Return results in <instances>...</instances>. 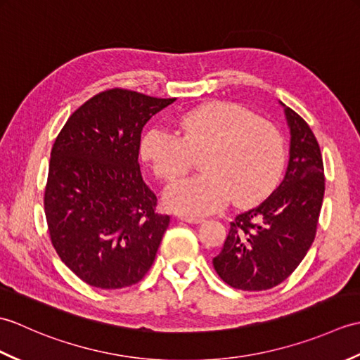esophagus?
I'll return each instance as SVG.
<instances>
[{
    "label": "esophagus",
    "mask_w": 360,
    "mask_h": 360,
    "mask_svg": "<svg viewBox=\"0 0 360 360\" xmlns=\"http://www.w3.org/2000/svg\"><path fill=\"white\" fill-rule=\"evenodd\" d=\"M181 219L182 221H186V223H190V224H200V223H202V221H204V218L202 217H192V215H190V217H181Z\"/></svg>",
    "instance_id": "1"
}]
</instances>
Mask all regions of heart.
<instances>
[{
  "label": "heart",
  "instance_id": "1",
  "mask_svg": "<svg viewBox=\"0 0 360 360\" xmlns=\"http://www.w3.org/2000/svg\"><path fill=\"white\" fill-rule=\"evenodd\" d=\"M178 134L151 127L141 141V156L159 179L184 176L201 156V174L167 188L165 204L182 215H205L264 200L285 167V141L278 128L241 105L209 102L176 119Z\"/></svg>",
  "mask_w": 360,
  "mask_h": 360
}]
</instances>
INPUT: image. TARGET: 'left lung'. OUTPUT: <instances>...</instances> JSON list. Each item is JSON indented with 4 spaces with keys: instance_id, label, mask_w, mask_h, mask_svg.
Returning <instances> with one entry per match:
<instances>
[{
    "instance_id": "left-lung-1",
    "label": "left lung",
    "mask_w": 360,
    "mask_h": 360,
    "mask_svg": "<svg viewBox=\"0 0 360 360\" xmlns=\"http://www.w3.org/2000/svg\"><path fill=\"white\" fill-rule=\"evenodd\" d=\"M283 106L290 131L285 179L262 204L232 221L223 249L213 258L221 280L235 289L280 285L316 238L325 193L322 153L307 122Z\"/></svg>"
}]
</instances>
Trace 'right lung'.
I'll return each instance as SVG.
<instances>
[{
    "label": "right lung",
    "instance_id": "right-lung-1",
    "mask_svg": "<svg viewBox=\"0 0 360 360\" xmlns=\"http://www.w3.org/2000/svg\"><path fill=\"white\" fill-rule=\"evenodd\" d=\"M176 98L112 88L68 119L51 151L44 213L53 249L89 286L120 289L148 272L170 217L139 165L145 124Z\"/></svg>",
    "mask_w": 360,
    "mask_h": 360
}]
</instances>
